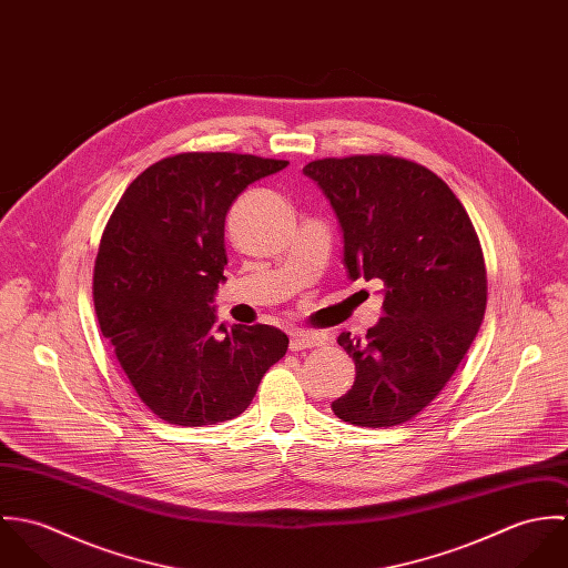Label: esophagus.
Instances as JSON below:
<instances>
[{
	"mask_svg": "<svg viewBox=\"0 0 568 568\" xmlns=\"http://www.w3.org/2000/svg\"><path fill=\"white\" fill-rule=\"evenodd\" d=\"M325 338L317 332H304V329H295L291 332V352H302V349H313V347H322Z\"/></svg>",
	"mask_w": 568,
	"mask_h": 568,
	"instance_id": "34e87169",
	"label": "esophagus"
}]
</instances>
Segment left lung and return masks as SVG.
Segmentation results:
<instances>
[{
    "instance_id": "8db88e82",
    "label": "left lung",
    "mask_w": 568,
    "mask_h": 568,
    "mask_svg": "<svg viewBox=\"0 0 568 568\" xmlns=\"http://www.w3.org/2000/svg\"><path fill=\"white\" fill-rule=\"evenodd\" d=\"M343 232L349 280H383L385 317L365 338L338 334L352 389L332 403L354 426H396L446 387L470 349L487 304L479 236L453 190L394 155L325 158L304 165Z\"/></svg>"
}]
</instances>
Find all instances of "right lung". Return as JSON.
Here are the masks:
<instances>
[{"label":"right lung","instance_id":"right-lung-1","mask_svg":"<svg viewBox=\"0 0 568 568\" xmlns=\"http://www.w3.org/2000/svg\"><path fill=\"white\" fill-rule=\"evenodd\" d=\"M288 162L179 153L149 165L115 205L93 266V306L140 400L176 426L234 419L288 349L273 325L216 327L225 216L244 187Z\"/></svg>","mask_w":568,"mask_h":568}]
</instances>
